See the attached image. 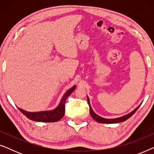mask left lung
I'll return each instance as SVG.
<instances>
[{"mask_svg": "<svg viewBox=\"0 0 154 154\" xmlns=\"http://www.w3.org/2000/svg\"><path fill=\"white\" fill-rule=\"evenodd\" d=\"M88 104H89V107H90V114H91L92 117L93 118V119L95 120L96 121L99 122V123H121V122H123L126 121V120L129 119L132 116V115L134 114V113L136 112V111L137 110L139 109V107L140 106L137 107V108L134 109V111H132L131 113H128L127 115H125L123 116L122 117H120V118H117V119H104V118H102L100 116H99L98 115H97L93 111H92V109L91 108V106H90V101H89V98L88 97Z\"/></svg>", "mask_w": 154, "mask_h": 154, "instance_id": "obj_1", "label": "left lung"}]
</instances>
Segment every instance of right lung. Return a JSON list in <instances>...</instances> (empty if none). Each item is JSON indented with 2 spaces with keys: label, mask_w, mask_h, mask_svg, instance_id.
Returning <instances> with one entry per match:
<instances>
[{
  "label": "right lung",
  "mask_w": 154,
  "mask_h": 154,
  "mask_svg": "<svg viewBox=\"0 0 154 154\" xmlns=\"http://www.w3.org/2000/svg\"><path fill=\"white\" fill-rule=\"evenodd\" d=\"M75 86H73L68 91H66L63 96L59 106L54 110L39 111V112H28V111L22 110V109H18L23 114L32 121L37 122H48V123L57 122L60 121L64 116L65 112V102H66L67 97L71 94V92L75 90Z\"/></svg>",
  "instance_id": "1"
}]
</instances>
